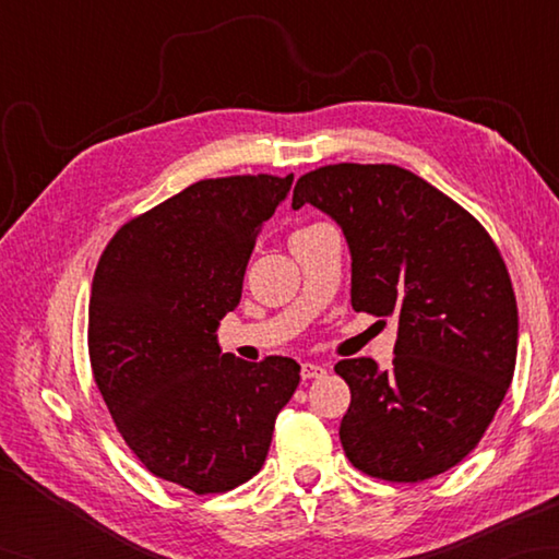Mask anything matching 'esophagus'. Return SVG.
Segmentation results:
<instances>
[{"label": "esophagus", "instance_id": "34e87169", "mask_svg": "<svg viewBox=\"0 0 559 559\" xmlns=\"http://www.w3.org/2000/svg\"><path fill=\"white\" fill-rule=\"evenodd\" d=\"M300 374L302 379H317V377H324L326 374V367L319 365V362H302L300 367Z\"/></svg>", "mask_w": 559, "mask_h": 559}]
</instances>
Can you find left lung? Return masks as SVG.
<instances>
[{"label":"left lung","instance_id":"obj_1","mask_svg":"<svg viewBox=\"0 0 559 559\" xmlns=\"http://www.w3.org/2000/svg\"><path fill=\"white\" fill-rule=\"evenodd\" d=\"M334 218L353 259L355 312L396 317L389 370L341 360L350 386L341 444L355 468L420 483L478 447L514 377L519 312L488 230L399 165H324L302 175L293 209Z\"/></svg>","mask_w":559,"mask_h":559}]
</instances>
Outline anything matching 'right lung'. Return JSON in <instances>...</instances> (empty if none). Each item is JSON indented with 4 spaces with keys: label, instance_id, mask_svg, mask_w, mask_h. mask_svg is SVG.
<instances>
[{
    "label": "right lung",
    "instance_id": "1",
    "mask_svg": "<svg viewBox=\"0 0 559 559\" xmlns=\"http://www.w3.org/2000/svg\"><path fill=\"white\" fill-rule=\"evenodd\" d=\"M293 175L201 180L127 221L103 249L88 302L93 379L127 447L197 495L257 476L300 365L221 353L264 221Z\"/></svg>",
    "mask_w": 559,
    "mask_h": 559
}]
</instances>
